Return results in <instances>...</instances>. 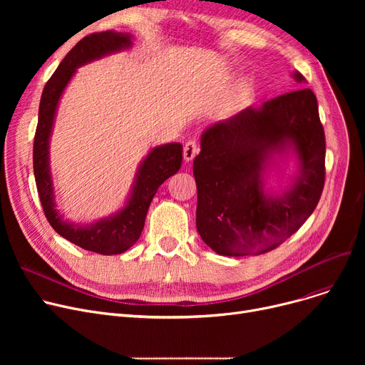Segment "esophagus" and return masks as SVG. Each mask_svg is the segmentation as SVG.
Returning <instances> with one entry per match:
<instances>
[{
    "mask_svg": "<svg viewBox=\"0 0 365 365\" xmlns=\"http://www.w3.org/2000/svg\"><path fill=\"white\" fill-rule=\"evenodd\" d=\"M200 152V148H198V143L195 140H189L186 142L185 148H183V158L186 163H190L195 157L197 153Z\"/></svg>",
    "mask_w": 365,
    "mask_h": 365,
    "instance_id": "34e87169",
    "label": "esophagus"
}]
</instances>
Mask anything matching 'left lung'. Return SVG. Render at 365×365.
I'll return each instance as SVG.
<instances>
[{
    "mask_svg": "<svg viewBox=\"0 0 365 365\" xmlns=\"http://www.w3.org/2000/svg\"><path fill=\"white\" fill-rule=\"evenodd\" d=\"M294 80L304 76L294 72ZM293 147L299 175L277 197L262 190V173L277 153ZM197 229L220 256L263 255L292 237L321 198L325 134L311 88L278 96L210 125L194 160Z\"/></svg>",
    "mask_w": 365,
    "mask_h": 365,
    "instance_id": "obj_1",
    "label": "left lung"
}]
</instances>
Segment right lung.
<instances>
[{
    "mask_svg": "<svg viewBox=\"0 0 365 365\" xmlns=\"http://www.w3.org/2000/svg\"><path fill=\"white\" fill-rule=\"evenodd\" d=\"M131 44L130 34L115 31L94 32L76 43L43 90L34 138V175L48 223L57 234L75 245L105 256L121 255L139 240L150 201L158 187L179 171L183 148L180 143H167L153 148L139 167L130 200L121 212L96 223L81 226L63 222L56 210L48 164V140L57 103L76 68L99 59L105 54L128 48Z\"/></svg>",
    "mask_w": 365,
    "mask_h": 365,
    "instance_id": "add662e5",
    "label": "right lung"
}]
</instances>
